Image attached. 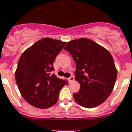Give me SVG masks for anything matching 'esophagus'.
I'll return each mask as SVG.
<instances>
[{"mask_svg": "<svg viewBox=\"0 0 132 132\" xmlns=\"http://www.w3.org/2000/svg\"><path fill=\"white\" fill-rule=\"evenodd\" d=\"M67 80H68V81H69V83H71V82H72V81L74 80V76H71L70 78H68V79H67Z\"/></svg>", "mask_w": 132, "mask_h": 132, "instance_id": "esophagus-1", "label": "esophagus"}]
</instances>
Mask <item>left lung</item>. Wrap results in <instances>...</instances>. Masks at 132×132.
Masks as SVG:
<instances>
[{
	"instance_id": "left-lung-1",
	"label": "left lung",
	"mask_w": 132,
	"mask_h": 132,
	"mask_svg": "<svg viewBox=\"0 0 132 132\" xmlns=\"http://www.w3.org/2000/svg\"><path fill=\"white\" fill-rule=\"evenodd\" d=\"M64 48L76 63L75 80L81 87L73 94L76 102L89 109L102 104L113 90L118 74L111 54L88 38L72 40Z\"/></svg>"
}]
</instances>
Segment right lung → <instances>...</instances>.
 <instances>
[{"mask_svg":"<svg viewBox=\"0 0 132 132\" xmlns=\"http://www.w3.org/2000/svg\"><path fill=\"white\" fill-rule=\"evenodd\" d=\"M65 42L50 37L36 42L21 54L15 72V79L21 95L30 105L48 109L56 104L59 92L65 84L51 72L56 55Z\"/></svg>","mask_w":132,"mask_h":132,"instance_id":"obj_1","label":"right lung"}]
</instances>
